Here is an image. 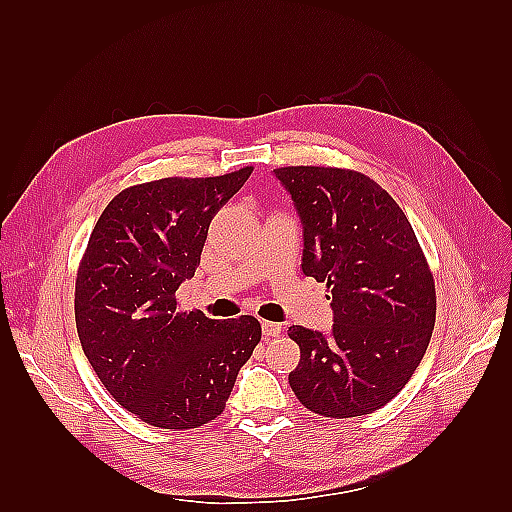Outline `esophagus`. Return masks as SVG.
Listing matches in <instances>:
<instances>
[{"instance_id": "34e87169", "label": "esophagus", "mask_w": 512, "mask_h": 512, "mask_svg": "<svg viewBox=\"0 0 512 512\" xmlns=\"http://www.w3.org/2000/svg\"><path fill=\"white\" fill-rule=\"evenodd\" d=\"M262 332H264V336H279L281 332H284V328H281V323H275V321H264L262 323Z\"/></svg>"}]
</instances>
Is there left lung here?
<instances>
[{
	"instance_id": "obj_1",
	"label": "left lung",
	"mask_w": 512,
	"mask_h": 512,
	"mask_svg": "<svg viewBox=\"0 0 512 512\" xmlns=\"http://www.w3.org/2000/svg\"><path fill=\"white\" fill-rule=\"evenodd\" d=\"M303 226V275L330 288V334L292 325L301 361L288 383L325 418L365 416L394 398L420 365L436 325V284L416 233L365 173L281 167Z\"/></svg>"
}]
</instances>
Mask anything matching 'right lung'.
Wrapping results in <instances>:
<instances>
[{"label":"right lung","instance_id":"obj_1","mask_svg":"<svg viewBox=\"0 0 512 512\" xmlns=\"http://www.w3.org/2000/svg\"><path fill=\"white\" fill-rule=\"evenodd\" d=\"M250 173L136 184L105 206L90 235L76 273V332L112 398L151 427L215 420L262 339L255 317L209 319L176 301L200 266L213 215Z\"/></svg>","mask_w":512,"mask_h":512}]
</instances>
